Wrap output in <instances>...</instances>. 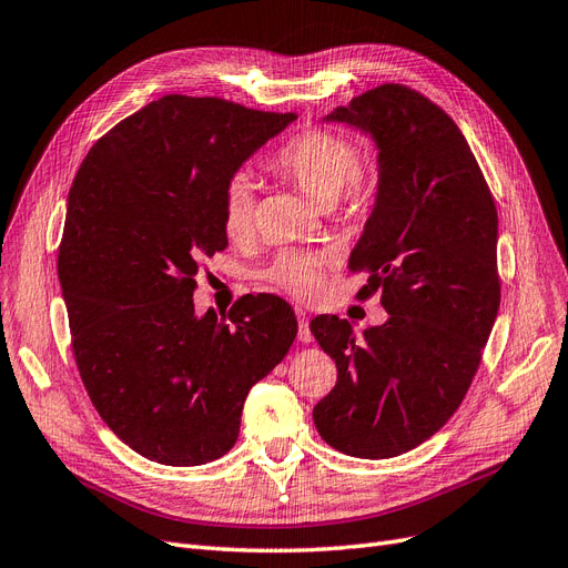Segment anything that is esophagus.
Returning a JSON list of instances; mask_svg holds the SVG:
<instances>
[{
  "mask_svg": "<svg viewBox=\"0 0 568 568\" xmlns=\"http://www.w3.org/2000/svg\"><path fill=\"white\" fill-rule=\"evenodd\" d=\"M295 313H297V321H300V342H302V344H311V342H313V334H311V329H308V316H306V311H304L302 306H297Z\"/></svg>",
  "mask_w": 568,
  "mask_h": 568,
  "instance_id": "obj_1",
  "label": "esophagus"
}]
</instances>
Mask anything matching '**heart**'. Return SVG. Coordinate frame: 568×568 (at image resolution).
Segmentation results:
<instances>
[{
    "label": "heart",
    "instance_id": "heart-1",
    "mask_svg": "<svg viewBox=\"0 0 568 568\" xmlns=\"http://www.w3.org/2000/svg\"><path fill=\"white\" fill-rule=\"evenodd\" d=\"M273 171L295 182L321 207L342 194L361 196V152L355 144L329 131H302L271 154ZM222 224L229 239L241 241L255 229V194L245 175H234L222 192ZM327 260L311 252H281L264 271V278L300 300L316 297L323 287Z\"/></svg>",
    "mask_w": 568,
    "mask_h": 568
}]
</instances>
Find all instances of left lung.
<instances>
[{
	"instance_id": "1",
	"label": "left lung",
	"mask_w": 568,
	"mask_h": 568,
	"mask_svg": "<svg viewBox=\"0 0 568 568\" xmlns=\"http://www.w3.org/2000/svg\"><path fill=\"white\" fill-rule=\"evenodd\" d=\"M327 121L367 131L379 192L348 268L367 271L388 321L355 339L348 321L311 332L337 363V386L313 409L329 447L390 458L418 447L464 403L498 304V215L489 184L452 116L426 95L382 83Z\"/></svg>"
}]
</instances>
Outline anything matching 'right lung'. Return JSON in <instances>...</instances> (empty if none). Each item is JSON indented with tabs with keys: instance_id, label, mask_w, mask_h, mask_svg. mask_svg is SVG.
<instances>
[{
	"instance_id": "obj_1",
	"label": "right lung",
	"mask_w": 568,
	"mask_h": 568,
	"mask_svg": "<svg viewBox=\"0 0 568 568\" xmlns=\"http://www.w3.org/2000/svg\"><path fill=\"white\" fill-rule=\"evenodd\" d=\"M295 119L163 95L104 133L72 182L58 278L74 361L102 422L156 464L234 447L250 388L297 337L281 297L194 311L201 257L226 247L224 184Z\"/></svg>"
}]
</instances>
